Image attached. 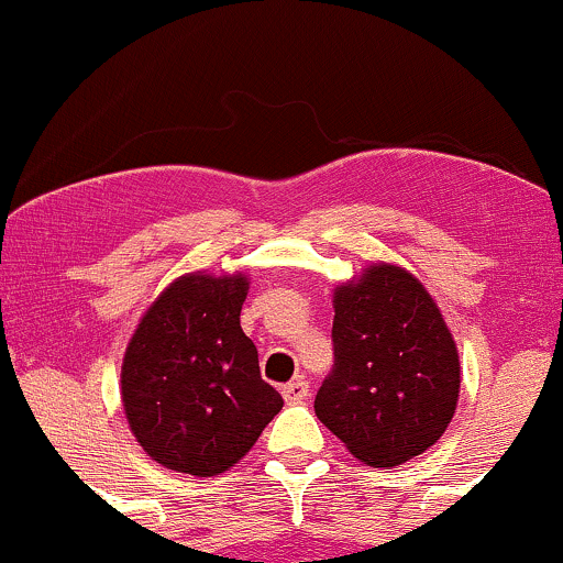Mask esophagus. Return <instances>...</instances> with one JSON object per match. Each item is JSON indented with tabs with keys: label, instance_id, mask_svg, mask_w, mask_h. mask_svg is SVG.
Segmentation results:
<instances>
[{
	"label": "esophagus",
	"instance_id": "obj_1",
	"mask_svg": "<svg viewBox=\"0 0 563 563\" xmlns=\"http://www.w3.org/2000/svg\"><path fill=\"white\" fill-rule=\"evenodd\" d=\"M307 397H309V384H307V380L296 378V380H290V384L283 386V399H286L288 405H299Z\"/></svg>",
	"mask_w": 563,
	"mask_h": 563
}]
</instances>
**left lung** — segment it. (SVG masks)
<instances>
[{
  "mask_svg": "<svg viewBox=\"0 0 563 563\" xmlns=\"http://www.w3.org/2000/svg\"><path fill=\"white\" fill-rule=\"evenodd\" d=\"M333 373L314 412L354 457L391 468L444 434L461 360L437 301L410 269L367 264L333 288Z\"/></svg>",
  "mask_w": 563,
  "mask_h": 563,
  "instance_id": "1",
  "label": "left lung"
}]
</instances>
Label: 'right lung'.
Segmentation results:
<instances>
[{
    "instance_id": "right-lung-1",
    "label": "right lung",
    "mask_w": 563,
    "mask_h": 563,
    "mask_svg": "<svg viewBox=\"0 0 563 563\" xmlns=\"http://www.w3.org/2000/svg\"><path fill=\"white\" fill-rule=\"evenodd\" d=\"M249 275L185 273L145 309L121 363V405L140 448L164 468L217 476L280 412L243 333Z\"/></svg>"
}]
</instances>
